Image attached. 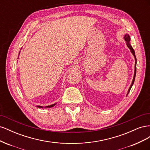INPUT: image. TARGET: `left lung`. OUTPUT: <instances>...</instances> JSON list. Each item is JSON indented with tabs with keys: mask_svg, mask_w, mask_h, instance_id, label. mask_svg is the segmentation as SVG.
Wrapping results in <instances>:
<instances>
[{
	"mask_svg": "<svg viewBox=\"0 0 150 150\" xmlns=\"http://www.w3.org/2000/svg\"><path fill=\"white\" fill-rule=\"evenodd\" d=\"M124 39H125V41H126V43L127 46H128V48L130 49V51H131V53L133 54V55L134 56V59H135V66H134V77H133V79L132 83H131V86H130V87H129V89H128V93H127V95H128V93H129V92L130 89H131V87H132V86L133 85L134 82L135 76H136V72H137V57H136V56H135V52H134V49H133L132 46H131V44H130V43H129V41H130V37H129V35L128 34H126V35H125ZM127 95H126V96H127Z\"/></svg>",
	"mask_w": 150,
	"mask_h": 150,
	"instance_id": "left-lung-1",
	"label": "left lung"
}]
</instances>
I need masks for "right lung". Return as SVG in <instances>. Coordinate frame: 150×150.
Listing matches in <instances>:
<instances>
[{"mask_svg": "<svg viewBox=\"0 0 150 150\" xmlns=\"http://www.w3.org/2000/svg\"><path fill=\"white\" fill-rule=\"evenodd\" d=\"M20 53V52H19ZM56 104V103H55V104H51V105H50V106H46V107H44V108H52V107H53V106H54ZM37 107H38V108H43L44 107L43 106H37Z\"/></svg>", "mask_w": 150, "mask_h": 150, "instance_id": "add662e5", "label": "right lung"}]
</instances>
